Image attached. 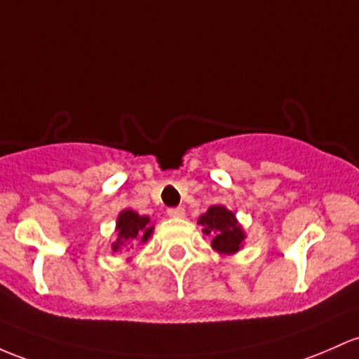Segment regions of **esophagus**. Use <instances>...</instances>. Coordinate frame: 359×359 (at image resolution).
I'll use <instances>...</instances> for the list:
<instances>
[{"label": "esophagus", "mask_w": 359, "mask_h": 359, "mask_svg": "<svg viewBox=\"0 0 359 359\" xmlns=\"http://www.w3.org/2000/svg\"><path fill=\"white\" fill-rule=\"evenodd\" d=\"M167 212L168 216H172V218H182V216L186 215V210H184L182 206H175V208H168Z\"/></svg>", "instance_id": "1"}]
</instances>
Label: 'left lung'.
Wrapping results in <instances>:
<instances>
[{"instance_id": "1", "label": "left lung", "mask_w": 359, "mask_h": 359, "mask_svg": "<svg viewBox=\"0 0 359 359\" xmlns=\"http://www.w3.org/2000/svg\"><path fill=\"white\" fill-rule=\"evenodd\" d=\"M204 226V233L211 237L212 249L222 254H233L240 249L243 240V231L238 226L235 215L224 206H211L199 218Z\"/></svg>"}]
</instances>
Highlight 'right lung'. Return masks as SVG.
Returning <instances> with one entry per match:
<instances>
[{
    "mask_svg": "<svg viewBox=\"0 0 359 359\" xmlns=\"http://www.w3.org/2000/svg\"><path fill=\"white\" fill-rule=\"evenodd\" d=\"M153 226L149 224L148 216H140L137 212L126 210L117 218V240L112 245L114 252H117L122 245L135 243L137 240L147 242L151 235Z\"/></svg>",
    "mask_w": 359,
    "mask_h": 359,
    "instance_id": "add662e5",
    "label": "right lung"
}]
</instances>
